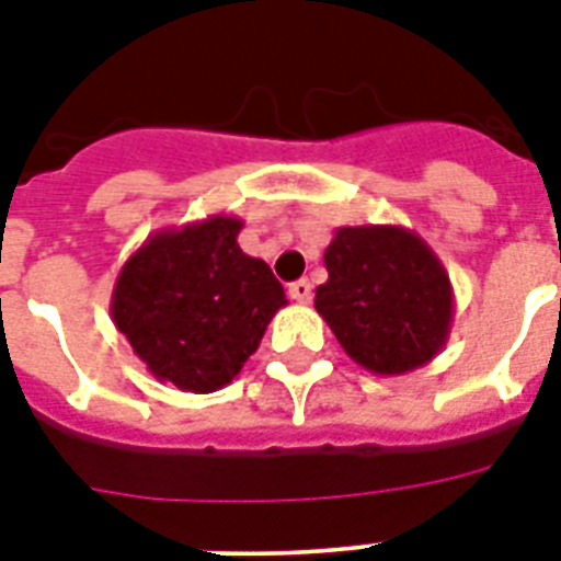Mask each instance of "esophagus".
<instances>
[{"label": "esophagus", "mask_w": 561, "mask_h": 561, "mask_svg": "<svg viewBox=\"0 0 561 561\" xmlns=\"http://www.w3.org/2000/svg\"><path fill=\"white\" fill-rule=\"evenodd\" d=\"M288 294H290V299H297V302H308V299H311V282L308 279L290 282Z\"/></svg>", "instance_id": "1"}]
</instances>
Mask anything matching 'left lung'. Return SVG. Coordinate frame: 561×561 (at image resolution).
<instances>
[{
	"instance_id": "1",
	"label": "left lung",
	"mask_w": 561,
	"mask_h": 561,
	"mask_svg": "<svg viewBox=\"0 0 561 561\" xmlns=\"http://www.w3.org/2000/svg\"><path fill=\"white\" fill-rule=\"evenodd\" d=\"M314 308L343 352L375 375H404L443 352L454 320L448 271L404 227H341L325 247Z\"/></svg>"
}]
</instances>
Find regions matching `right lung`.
Returning <instances> with one entry per match:
<instances>
[{"label": "right lung", "instance_id": "add662e5", "mask_svg": "<svg viewBox=\"0 0 561 561\" xmlns=\"http://www.w3.org/2000/svg\"><path fill=\"white\" fill-rule=\"evenodd\" d=\"M232 215L160 229L118 271L110 317L157 381L227 387L288 306L271 267L238 247Z\"/></svg>", "mask_w": 561, "mask_h": 561}]
</instances>
